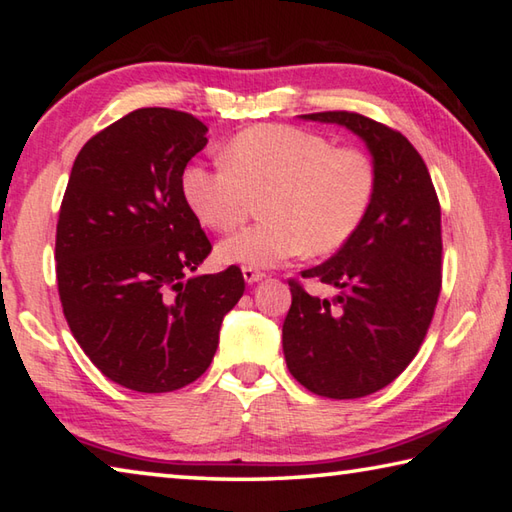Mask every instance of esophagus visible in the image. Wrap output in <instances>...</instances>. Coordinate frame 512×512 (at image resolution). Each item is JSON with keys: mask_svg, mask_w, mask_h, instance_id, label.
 Wrapping results in <instances>:
<instances>
[{"mask_svg": "<svg viewBox=\"0 0 512 512\" xmlns=\"http://www.w3.org/2000/svg\"><path fill=\"white\" fill-rule=\"evenodd\" d=\"M243 278H245L247 285H254L258 281H263L265 274L260 272V269H254V267H243Z\"/></svg>", "mask_w": 512, "mask_h": 512, "instance_id": "34e87169", "label": "esophagus"}]
</instances>
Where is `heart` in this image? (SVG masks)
<instances>
[{
  "mask_svg": "<svg viewBox=\"0 0 512 512\" xmlns=\"http://www.w3.org/2000/svg\"><path fill=\"white\" fill-rule=\"evenodd\" d=\"M180 189L194 216L216 231L234 229L263 196V223L220 240L218 258L265 269L343 247L372 202L374 167L363 151L334 147L318 133L258 124L231 138L225 165H187Z\"/></svg>",
  "mask_w": 512,
  "mask_h": 512,
  "instance_id": "obj_1",
  "label": "heart"
}]
</instances>
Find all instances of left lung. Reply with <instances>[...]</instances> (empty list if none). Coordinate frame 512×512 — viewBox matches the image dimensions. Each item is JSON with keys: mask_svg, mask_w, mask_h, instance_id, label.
<instances>
[{"mask_svg": "<svg viewBox=\"0 0 512 512\" xmlns=\"http://www.w3.org/2000/svg\"><path fill=\"white\" fill-rule=\"evenodd\" d=\"M341 124L368 147L374 196L350 240L305 269L332 301L289 281L283 352L294 379L327 399H359L408 368L441 292V207L426 162L399 131L350 111L301 115Z\"/></svg>", "mask_w": 512, "mask_h": 512, "instance_id": "obj_1", "label": "left lung"}]
</instances>
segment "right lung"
<instances>
[{
  "instance_id": "right-lung-1",
  "label": "right lung",
  "mask_w": 512,
  "mask_h": 512,
  "mask_svg": "<svg viewBox=\"0 0 512 512\" xmlns=\"http://www.w3.org/2000/svg\"><path fill=\"white\" fill-rule=\"evenodd\" d=\"M207 131L191 113L131 111L84 144L66 185L55 238L66 323L95 368L129 390L194 383L245 292L234 265L189 276L211 243L180 178Z\"/></svg>"
}]
</instances>
